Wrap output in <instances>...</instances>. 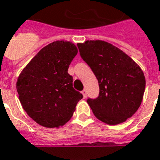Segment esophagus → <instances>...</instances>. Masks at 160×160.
Here are the masks:
<instances>
[{
  "label": "esophagus",
  "instance_id": "34e87169",
  "mask_svg": "<svg viewBox=\"0 0 160 160\" xmlns=\"http://www.w3.org/2000/svg\"><path fill=\"white\" fill-rule=\"evenodd\" d=\"M81 93H82V95H83L84 98H86V89H84L82 92H81Z\"/></svg>",
  "mask_w": 160,
  "mask_h": 160
}]
</instances>
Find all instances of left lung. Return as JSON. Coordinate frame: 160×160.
I'll use <instances>...</instances> for the list:
<instances>
[{"label": "left lung", "mask_w": 160, "mask_h": 160, "mask_svg": "<svg viewBox=\"0 0 160 160\" xmlns=\"http://www.w3.org/2000/svg\"><path fill=\"white\" fill-rule=\"evenodd\" d=\"M77 47L98 80V97L87 99L94 115L108 125L125 122L137 112L142 100L146 81L141 68L128 55L105 41H87Z\"/></svg>", "instance_id": "1"}]
</instances>
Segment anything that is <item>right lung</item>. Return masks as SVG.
Segmentation results:
<instances>
[{
    "label": "right lung",
    "mask_w": 160,
    "mask_h": 160,
    "mask_svg": "<svg viewBox=\"0 0 160 160\" xmlns=\"http://www.w3.org/2000/svg\"><path fill=\"white\" fill-rule=\"evenodd\" d=\"M78 50L69 41H57L42 48L17 81L23 109L39 125L55 128L68 122L83 96L74 89L69 64Z\"/></svg>",
    "instance_id": "obj_1"
}]
</instances>
